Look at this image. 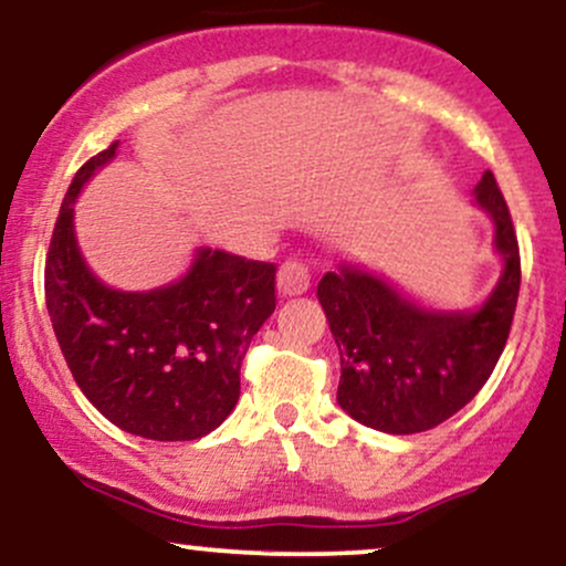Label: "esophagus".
<instances>
[{"mask_svg":"<svg viewBox=\"0 0 566 566\" xmlns=\"http://www.w3.org/2000/svg\"><path fill=\"white\" fill-rule=\"evenodd\" d=\"M279 295H303L312 287V269L303 260H287L276 273Z\"/></svg>","mask_w":566,"mask_h":566,"instance_id":"1","label":"esophagus"}]
</instances>
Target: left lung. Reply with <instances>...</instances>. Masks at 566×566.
<instances>
[{
	"mask_svg": "<svg viewBox=\"0 0 566 566\" xmlns=\"http://www.w3.org/2000/svg\"><path fill=\"white\" fill-rule=\"evenodd\" d=\"M475 201L494 220V244L505 260L478 312H430L354 265L322 276L316 297L340 352L338 406L359 424L389 434L432 430L492 376L518 303L521 254L492 171L478 182Z\"/></svg>",
	"mask_w": 566,
	"mask_h": 566,
	"instance_id": "left-lung-1",
	"label": "left lung"
}]
</instances>
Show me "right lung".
I'll return each instance as SVG.
<instances>
[{
    "mask_svg": "<svg viewBox=\"0 0 566 566\" xmlns=\"http://www.w3.org/2000/svg\"><path fill=\"white\" fill-rule=\"evenodd\" d=\"M117 142L74 174L45 260V303L83 395L120 430L198 440L235 408L241 363L276 308V265L198 250L169 287L120 293L93 276L74 239V198Z\"/></svg>",
    "mask_w": 566,
    "mask_h": 566,
    "instance_id": "right-lung-1",
    "label": "right lung"
}]
</instances>
